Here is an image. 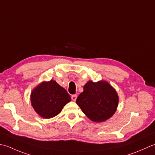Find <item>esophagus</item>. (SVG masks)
I'll use <instances>...</instances> for the list:
<instances>
[{"label":"esophagus","instance_id":"obj_1","mask_svg":"<svg viewBox=\"0 0 155 155\" xmlns=\"http://www.w3.org/2000/svg\"><path fill=\"white\" fill-rule=\"evenodd\" d=\"M76 99H77V95H72L71 96V100H73V101H75L76 100Z\"/></svg>","mask_w":155,"mask_h":155}]
</instances>
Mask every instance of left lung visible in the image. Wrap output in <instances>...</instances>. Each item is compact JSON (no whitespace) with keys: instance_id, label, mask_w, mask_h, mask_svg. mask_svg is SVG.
Segmentation results:
<instances>
[{"instance_id":"obj_1","label":"left lung","mask_w":155,"mask_h":155,"mask_svg":"<svg viewBox=\"0 0 155 155\" xmlns=\"http://www.w3.org/2000/svg\"><path fill=\"white\" fill-rule=\"evenodd\" d=\"M76 103L91 120L104 122L112 117L118 107V96L116 90L105 81H89Z\"/></svg>"}]
</instances>
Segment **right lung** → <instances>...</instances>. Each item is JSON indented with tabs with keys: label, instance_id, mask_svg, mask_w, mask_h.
Masks as SVG:
<instances>
[{
	"label": "right lung",
	"instance_id": "obj_1",
	"mask_svg": "<svg viewBox=\"0 0 155 155\" xmlns=\"http://www.w3.org/2000/svg\"><path fill=\"white\" fill-rule=\"evenodd\" d=\"M71 97L64 87L55 81L43 82L33 90L31 102L34 110L44 118H51L59 114Z\"/></svg>",
	"mask_w": 155,
	"mask_h": 155
}]
</instances>
